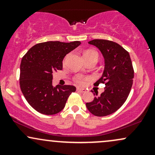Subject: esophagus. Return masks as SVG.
Wrapping results in <instances>:
<instances>
[{
	"mask_svg": "<svg viewBox=\"0 0 155 155\" xmlns=\"http://www.w3.org/2000/svg\"><path fill=\"white\" fill-rule=\"evenodd\" d=\"M76 90H77L78 92H82V93H84V92H86V90L85 89H81V88H77L76 89Z\"/></svg>",
	"mask_w": 155,
	"mask_h": 155,
	"instance_id": "esophagus-1",
	"label": "esophagus"
}]
</instances>
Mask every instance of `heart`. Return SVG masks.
Here are the masks:
<instances>
[{"instance_id":"heart-1","label":"heart","mask_w":155,"mask_h":155,"mask_svg":"<svg viewBox=\"0 0 155 155\" xmlns=\"http://www.w3.org/2000/svg\"><path fill=\"white\" fill-rule=\"evenodd\" d=\"M84 57L85 58H95L96 60H97V52L95 51H87L84 53ZM68 58V55H66V56L64 58L63 60V65H66ZM74 81H75L76 83L79 84H83L85 81V79L82 76H76V77L74 78Z\"/></svg>"}]
</instances>
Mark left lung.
<instances>
[{"label": "left lung", "instance_id": "left-lung-1", "mask_svg": "<svg viewBox=\"0 0 155 155\" xmlns=\"http://www.w3.org/2000/svg\"><path fill=\"white\" fill-rule=\"evenodd\" d=\"M88 43L98 48L105 59L102 77L94 85L105 84L106 87L105 91L99 96L96 93L94 100L87 103L86 106L95 116H108L117 111L128 97L134 77L132 61L128 51L116 42L94 39Z\"/></svg>", "mask_w": 155, "mask_h": 155}]
</instances>
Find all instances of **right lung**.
Returning a JSON list of instances; mask_svg holds the SVG:
<instances>
[{
  "mask_svg": "<svg viewBox=\"0 0 155 155\" xmlns=\"http://www.w3.org/2000/svg\"><path fill=\"white\" fill-rule=\"evenodd\" d=\"M81 42L47 41L35 44L23 56L19 85L28 103L46 115L59 113L76 87L72 85L52 86V74L63 69L64 57Z\"/></svg>",
  "mask_w": 155,
  "mask_h": 155,
  "instance_id": "obj_1",
  "label": "right lung"
}]
</instances>
